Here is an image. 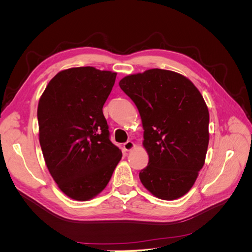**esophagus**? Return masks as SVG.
<instances>
[{
    "mask_svg": "<svg viewBox=\"0 0 252 252\" xmlns=\"http://www.w3.org/2000/svg\"><path fill=\"white\" fill-rule=\"evenodd\" d=\"M134 146H135V145H134V143L132 141H127L124 144V149L126 151H130V150H132L134 148Z\"/></svg>",
    "mask_w": 252,
    "mask_h": 252,
    "instance_id": "1",
    "label": "esophagus"
}]
</instances>
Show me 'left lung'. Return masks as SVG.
I'll return each instance as SVG.
<instances>
[{
  "mask_svg": "<svg viewBox=\"0 0 252 252\" xmlns=\"http://www.w3.org/2000/svg\"><path fill=\"white\" fill-rule=\"evenodd\" d=\"M119 85L142 119L149 157L142 184L158 199H179L193 186L207 154L209 111L203 95L184 75L158 68L127 75Z\"/></svg>",
  "mask_w": 252,
  "mask_h": 252,
  "instance_id": "obj_1",
  "label": "left lung"
}]
</instances>
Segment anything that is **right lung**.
Here are the masks:
<instances>
[{
  "label": "right lung",
  "instance_id": "obj_1",
  "mask_svg": "<svg viewBox=\"0 0 252 252\" xmlns=\"http://www.w3.org/2000/svg\"><path fill=\"white\" fill-rule=\"evenodd\" d=\"M117 72L73 67L57 73L37 105L45 163L61 191L75 201L101 193L122 158L109 140L103 106Z\"/></svg>",
  "mask_w": 252,
  "mask_h": 252
}]
</instances>
